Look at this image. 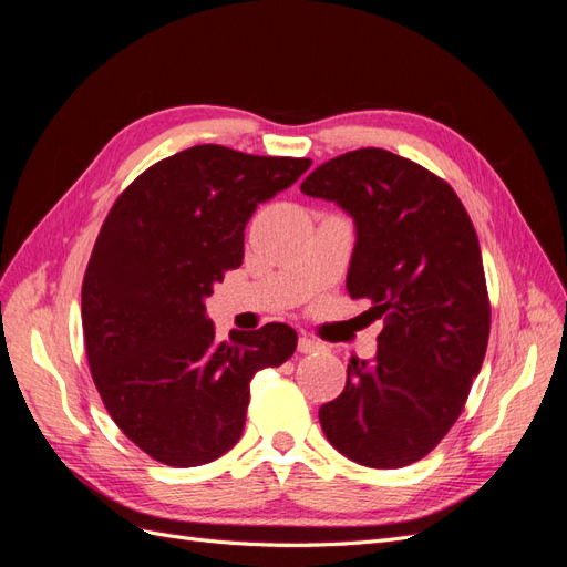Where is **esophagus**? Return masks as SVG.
<instances>
[{
  "instance_id": "1",
  "label": "esophagus",
  "mask_w": 567,
  "mask_h": 567,
  "mask_svg": "<svg viewBox=\"0 0 567 567\" xmlns=\"http://www.w3.org/2000/svg\"><path fill=\"white\" fill-rule=\"evenodd\" d=\"M321 350V346L317 340H312V338H307V336H302L300 340H298V352H302V354H315V352H319Z\"/></svg>"
}]
</instances>
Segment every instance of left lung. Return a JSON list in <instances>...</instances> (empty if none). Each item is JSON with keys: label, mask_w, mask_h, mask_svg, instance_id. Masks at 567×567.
Returning <instances> with one entry per match:
<instances>
[{"label": "left lung", "mask_w": 567, "mask_h": 567, "mask_svg": "<svg viewBox=\"0 0 567 567\" xmlns=\"http://www.w3.org/2000/svg\"><path fill=\"white\" fill-rule=\"evenodd\" d=\"M300 192L354 219L348 290L385 321L375 357H352L346 390L319 409L321 431L362 466H409L450 433L487 352L473 221L447 182L385 148L342 153Z\"/></svg>", "instance_id": "1"}]
</instances>
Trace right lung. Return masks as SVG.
<instances>
[{
  "instance_id": "1",
  "label": "right lung",
  "mask_w": 567,
  "mask_h": 567,
  "mask_svg": "<svg viewBox=\"0 0 567 567\" xmlns=\"http://www.w3.org/2000/svg\"><path fill=\"white\" fill-rule=\"evenodd\" d=\"M310 165L192 146L136 177L99 231L82 281L92 379L120 431L165 466L227 454L244 433L252 375L296 352L298 333L277 321L217 340L205 298L241 267L257 205Z\"/></svg>"
}]
</instances>
